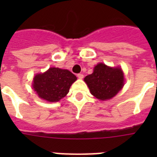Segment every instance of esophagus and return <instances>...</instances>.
<instances>
[{
    "instance_id": "esophagus-1",
    "label": "esophagus",
    "mask_w": 157,
    "mask_h": 157,
    "mask_svg": "<svg viewBox=\"0 0 157 157\" xmlns=\"http://www.w3.org/2000/svg\"><path fill=\"white\" fill-rule=\"evenodd\" d=\"M77 77H78L79 79H83L84 75L81 73H79V74H77Z\"/></svg>"
}]
</instances>
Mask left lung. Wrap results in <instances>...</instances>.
<instances>
[{"mask_svg": "<svg viewBox=\"0 0 157 157\" xmlns=\"http://www.w3.org/2000/svg\"><path fill=\"white\" fill-rule=\"evenodd\" d=\"M84 81L91 94L100 100H107L117 95L124 86V73L121 67H112L98 63L93 73L86 76Z\"/></svg>", "mask_w": 157, "mask_h": 157, "instance_id": "8db88e82", "label": "left lung"}]
</instances>
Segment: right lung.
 Returning <instances> with one entry per match:
<instances>
[{"mask_svg":"<svg viewBox=\"0 0 157 157\" xmlns=\"http://www.w3.org/2000/svg\"><path fill=\"white\" fill-rule=\"evenodd\" d=\"M76 79V76L68 70L50 67L44 73L34 76L33 88L40 98L54 103L67 94Z\"/></svg>","mask_w":157,"mask_h":157,"instance_id":"add662e5","label":"right lung"}]
</instances>
